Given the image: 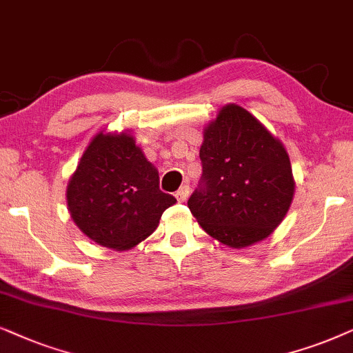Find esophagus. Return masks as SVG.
<instances>
[{
    "label": "esophagus",
    "mask_w": 353,
    "mask_h": 353,
    "mask_svg": "<svg viewBox=\"0 0 353 353\" xmlns=\"http://www.w3.org/2000/svg\"><path fill=\"white\" fill-rule=\"evenodd\" d=\"M189 192H190L189 185H182L181 189L176 192V199H177V201H185L187 196H189Z\"/></svg>",
    "instance_id": "1"
}]
</instances>
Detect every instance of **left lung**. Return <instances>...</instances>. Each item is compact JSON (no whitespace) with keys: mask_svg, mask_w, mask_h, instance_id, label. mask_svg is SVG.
I'll return each instance as SVG.
<instances>
[{"mask_svg":"<svg viewBox=\"0 0 353 353\" xmlns=\"http://www.w3.org/2000/svg\"><path fill=\"white\" fill-rule=\"evenodd\" d=\"M189 208L205 232L241 248L270 236L294 196L289 154L250 112L228 105L205 129Z\"/></svg>","mask_w":353,"mask_h":353,"instance_id":"left-lung-1","label":"left lung"}]
</instances>
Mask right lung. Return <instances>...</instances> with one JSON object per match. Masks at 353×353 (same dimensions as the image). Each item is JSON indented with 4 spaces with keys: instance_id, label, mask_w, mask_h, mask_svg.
I'll return each instance as SVG.
<instances>
[{
    "instance_id": "obj_1",
    "label": "right lung",
    "mask_w": 353,
    "mask_h": 353,
    "mask_svg": "<svg viewBox=\"0 0 353 353\" xmlns=\"http://www.w3.org/2000/svg\"><path fill=\"white\" fill-rule=\"evenodd\" d=\"M174 203L172 195L159 190L158 171L129 134H98L68 185L74 223L92 241L114 250L147 239Z\"/></svg>"
}]
</instances>
